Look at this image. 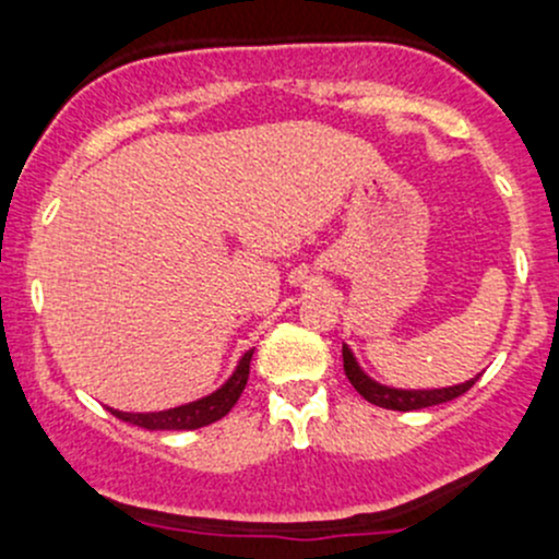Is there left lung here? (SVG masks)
Segmentation results:
<instances>
[{
  "mask_svg": "<svg viewBox=\"0 0 559 559\" xmlns=\"http://www.w3.org/2000/svg\"><path fill=\"white\" fill-rule=\"evenodd\" d=\"M343 370H346V379L352 381V386L362 394L368 403L381 405V408L389 411H416V408H430V405H441L449 403V400L460 397L465 394L467 389L476 384V379L465 381V384L456 386H447V389H392V386H381L376 384L373 379L359 370L357 359L354 354L348 352V346H343Z\"/></svg>",
  "mask_w": 559,
  "mask_h": 559,
  "instance_id": "1",
  "label": "left lung"
}]
</instances>
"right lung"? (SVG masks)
<instances>
[{"label": "right lung", "instance_id": "add662e5", "mask_svg": "<svg viewBox=\"0 0 559 559\" xmlns=\"http://www.w3.org/2000/svg\"><path fill=\"white\" fill-rule=\"evenodd\" d=\"M251 354L253 352H246L238 370L233 373V379H229L222 389H216L213 394H207V397L178 405V408L170 411H156V414H123V411L112 408L110 414L116 416V419L129 421V425L145 427V430H197V427L213 425V421H218L222 416H227L229 411H233V405L238 403L240 394H243L248 368H251Z\"/></svg>", "mask_w": 559, "mask_h": 559}]
</instances>
